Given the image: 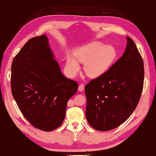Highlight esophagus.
I'll return each instance as SVG.
<instances>
[{
	"label": "esophagus",
	"instance_id": "esophagus-1",
	"mask_svg": "<svg viewBox=\"0 0 156 156\" xmlns=\"http://www.w3.org/2000/svg\"><path fill=\"white\" fill-rule=\"evenodd\" d=\"M84 88H85V85H83V84H80L79 85V88H78V90L79 91H83V89H84Z\"/></svg>",
	"mask_w": 156,
	"mask_h": 156
}]
</instances>
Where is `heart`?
I'll list each match as a JSON object with an SVG mask.
<instances>
[{"label":"heart","mask_w":156,"mask_h":156,"mask_svg":"<svg viewBox=\"0 0 156 156\" xmlns=\"http://www.w3.org/2000/svg\"><path fill=\"white\" fill-rule=\"evenodd\" d=\"M73 56L68 55L66 68L68 73L74 76L80 69V63H84V71L89 77L97 78L108 70L116 57V51L112 46L93 41L78 48Z\"/></svg>","instance_id":"obj_1"}]
</instances>
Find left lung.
<instances>
[{
	"instance_id": "left-lung-1",
	"label": "left lung",
	"mask_w": 156,
	"mask_h": 156,
	"mask_svg": "<svg viewBox=\"0 0 156 156\" xmlns=\"http://www.w3.org/2000/svg\"><path fill=\"white\" fill-rule=\"evenodd\" d=\"M104 74L85 85L86 118L99 131L115 129L129 118L139 103L144 87V61L133 41Z\"/></svg>"
}]
</instances>
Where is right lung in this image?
<instances>
[{
	"instance_id": "add662e5",
	"label": "right lung",
	"mask_w": 156,
	"mask_h": 156,
	"mask_svg": "<svg viewBox=\"0 0 156 156\" xmlns=\"http://www.w3.org/2000/svg\"><path fill=\"white\" fill-rule=\"evenodd\" d=\"M45 34L29 39L14 58L11 91L20 112L37 129L53 131L63 123L78 83L62 73Z\"/></svg>"
}]
</instances>
